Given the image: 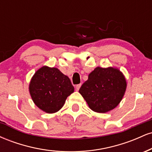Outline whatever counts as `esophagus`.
<instances>
[{
  "label": "esophagus",
  "instance_id": "1",
  "mask_svg": "<svg viewBox=\"0 0 152 152\" xmlns=\"http://www.w3.org/2000/svg\"><path fill=\"white\" fill-rule=\"evenodd\" d=\"M81 83H79V84H77V85H76V91H78L79 90V88H80V87H81Z\"/></svg>",
  "mask_w": 152,
  "mask_h": 152
}]
</instances>
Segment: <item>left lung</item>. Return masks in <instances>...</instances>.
Listing matches in <instances>:
<instances>
[{
	"label": "left lung",
	"mask_w": 152,
	"mask_h": 152,
	"mask_svg": "<svg viewBox=\"0 0 152 152\" xmlns=\"http://www.w3.org/2000/svg\"><path fill=\"white\" fill-rule=\"evenodd\" d=\"M126 86V78L117 68L96 67L78 92L92 111L106 113L119 104Z\"/></svg>",
	"instance_id": "left-lung-1"
}]
</instances>
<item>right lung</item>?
I'll return each instance as SVG.
<instances>
[{"mask_svg":"<svg viewBox=\"0 0 152 152\" xmlns=\"http://www.w3.org/2000/svg\"><path fill=\"white\" fill-rule=\"evenodd\" d=\"M29 93L36 106L53 114L64 106L74 87L67 76L57 68L43 66L35 72L29 83Z\"/></svg>","mask_w":152,"mask_h":152,"instance_id":"add662e5","label":"right lung"}]
</instances>
